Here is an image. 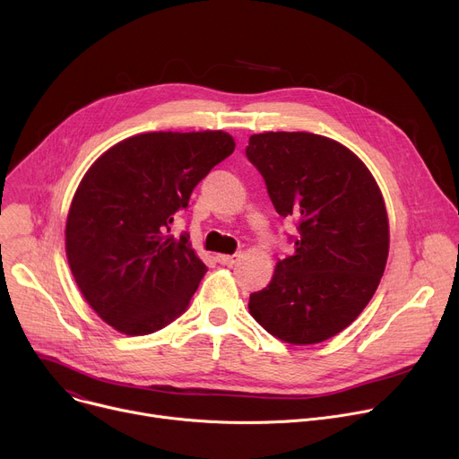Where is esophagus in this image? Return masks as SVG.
<instances>
[{"instance_id":"esophagus-1","label":"esophagus","mask_w":459,"mask_h":459,"mask_svg":"<svg viewBox=\"0 0 459 459\" xmlns=\"http://www.w3.org/2000/svg\"><path fill=\"white\" fill-rule=\"evenodd\" d=\"M239 260V255H218V262L221 265H234Z\"/></svg>"}]
</instances>
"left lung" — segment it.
<instances>
[{"label":"left lung","instance_id":"8db88e82","mask_svg":"<svg viewBox=\"0 0 459 459\" xmlns=\"http://www.w3.org/2000/svg\"><path fill=\"white\" fill-rule=\"evenodd\" d=\"M271 203L293 218L295 253L251 293V316L291 345L321 343L368 307L385 269L389 223L371 171L345 145L312 133L249 138Z\"/></svg>","mask_w":459,"mask_h":459}]
</instances>
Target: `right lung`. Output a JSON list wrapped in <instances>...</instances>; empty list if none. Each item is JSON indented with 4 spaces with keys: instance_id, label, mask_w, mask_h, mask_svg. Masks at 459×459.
Instances as JSON below:
<instances>
[{
    "instance_id": "add662e5",
    "label": "right lung",
    "mask_w": 459,
    "mask_h": 459,
    "mask_svg": "<svg viewBox=\"0 0 459 459\" xmlns=\"http://www.w3.org/2000/svg\"><path fill=\"white\" fill-rule=\"evenodd\" d=\"M223 131L145 133L91 164L66 221L74 279L96 314L127 335L152 333L186 312L208 267L173 216L210 169L232 155Z\"/></svg>"
}]
</instances>
